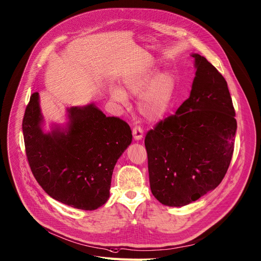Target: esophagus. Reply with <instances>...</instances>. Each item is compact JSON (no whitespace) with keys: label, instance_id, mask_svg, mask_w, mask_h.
<instances>
[{"label":"esophagus","instance_id":"esophagus-1","mask_svg":"<svg viewBox=\"0 0 261 261\" xmlns=\"http://www.w3.org/2000/svg\"><path fill=\"white\" fill-rule=\"evenodd\" d=\"M133 136L136 140H140L143 138V129L140 127L136 125L135 127H133Z\"/></svg>","mask_w":261,"mask_h":261}]
</instances>
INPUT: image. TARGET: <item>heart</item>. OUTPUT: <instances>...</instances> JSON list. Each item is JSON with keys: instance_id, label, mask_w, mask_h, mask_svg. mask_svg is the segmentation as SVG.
<instances>
[{"instance_id": "1", "label": "heart", "mask_w": 261, "mask_h": 261, "mask_svg": "<svg viewBox=\"0 0 261 261\" xmlns=\"http://www.w3.org/2000/svg\"><path fill=\"white\" fill-rule=\"evenodd\" d=\"M156 74V69H146L132 75L124 83L126 90L130 94L141 95L138 104L139 112L150 121L160 119L166 113L175 90V79L172 73L164 71L157 76ZM112 97L121 104L127 102L124 91L119 88L113 89Z\"/></svg>"}]
</instances>
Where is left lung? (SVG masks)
Here are the masks:
<instances>
[{
    "instance_id": "left-lung-1",
    "label": "left lung",
    "mask_w": 261,
    "mask_h": 261,
    "mask_svg": "<svg viewBox=\"0 0 261 261\" xmlns=\"http://www.w3.org/2000/svg\"><path fill=\"white\" fill-rule=\"evenodd\" d=\"M190 98L145 136L149 185L158 201L187 205L216 189L231 163L237 129L223 75L198 54Z\"/></svg>"
}]
</instances>
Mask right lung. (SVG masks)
I'll list each match as a JSON object with an SVG mask.
<instances>
[{"instance_id":"add662e5","label":"right lung","mask_w":261,"mask_h":261,"mask_svg":"<svg viewBox=\"0 0 261 261\" xmlns=\"http://www.w3.org/2000/svg\"><path fill=\"white\" fill-rule=\"evenodd\" d=\"M68 126L50 134L41 129L39 94L30 96L22 128L26 157L41 188L74 208L93 211L110 197L114 167L132 142L125 121L106 117L97 106L71 107Z\"/></svg>"}]
</instances>
